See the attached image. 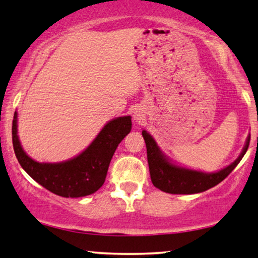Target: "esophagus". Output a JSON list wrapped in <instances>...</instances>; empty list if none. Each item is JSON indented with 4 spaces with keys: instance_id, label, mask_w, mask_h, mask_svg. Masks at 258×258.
<instances>
[{
    "instance_id": "obj_1",
    "label": "esophagus",
    "mask_w": 258,
    "mask_h": 258,
    "mask_svg": "<svg viewBox=\"0 0 258 258\" xmlns=\"http://www.w3.org/2000/svg\"><path fill=\"white\" fill-rule=\"evenodd\" d=\"M134 119H135L136 122H141L143 119V114L139 110H136L135 112H134Z\"/></svg>"
}]
</instances>
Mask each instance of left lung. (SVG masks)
Segmentation results:
<instances>
[{"instance_id":"obj_1","label":"left lung","mask_w":258,"mask_h":258,"mask_svg":"<svg viewBox=\"0 0 258 258\" xmlns=\"http://www.w3.org/2000/svg\"><path fill=\"white\" fill-rule=\"evenodd\" d=\"M142 135L144 141H146L148 164H149L150 177L153 184L164 192L182 194V195L206 191V190L221 183L241 162L246 150H248L250 142V136H248L241 155L228 167L216 172H203L174 164L160 150L157 143L155 142L153 136L149 133L143 130Z\"/></svg>"}]
</instances>
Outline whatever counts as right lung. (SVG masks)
Masks as SVG:
<instances>
[{
    "mask_svg": "<svg viewBox=\"0 0 258 258\" xmlns=\"http://www.w3.org/2000/svg\"><path fill=\"white\" fill-rule=\"evenodd\" d=\"M132 130V117L109 121L90 146L72 160L59 163H40L28 156L17 135V112L13 119V147L24 171L38 184L62 197L91 195L103 185L116 148Z\"/></svg>",
    "mask_w": 258,
    "mask_h": 258,
    "instance_id": "1",
    "label": "right lung"
}]
</instances>
